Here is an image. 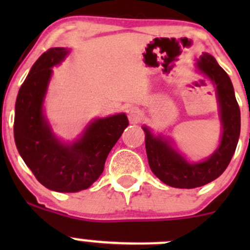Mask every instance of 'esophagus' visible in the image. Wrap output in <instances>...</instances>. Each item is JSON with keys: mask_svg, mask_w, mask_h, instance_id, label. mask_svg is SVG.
<instances>
[{"mask_svg": "<svg viewBox=\"0 0 250 250\" xmlns=\"http://www.w3.org/2000/svg\"><path fill=\"white\" fill-rule=\"evenodd\" d=\"M127 115L132 122H139L143 118V112L137 106H129L127 110Z\"/></svg>", "mask_w": 250, "mask_h": 250, "instance_id": "esophagus-1", "label": "esophagus"}]
</instances>
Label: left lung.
Wrapping results in <instances>:
<instances>
[{
  "label": "left lung",
  "mask_w": 250,
  "mask_h": 250,
  "mask_svg": "<svg viewBox=\"0 0 250 250\" xmlns=\"http://www.w3.org/2000/svg\"><path fill=\"white\" fill-rule=\"evenodd\" d=\"M197 66L216 85L223 123V137L218 150L204 162L188 163L170 147L167 140L153 137L147 128H143L151 170L161 181L178 188H200L220 176L236 151L241 132V111L229 75L209 54L201 57Z\"/></svg>",
  "instance_id": "left-lung-1"
}]
</instances>
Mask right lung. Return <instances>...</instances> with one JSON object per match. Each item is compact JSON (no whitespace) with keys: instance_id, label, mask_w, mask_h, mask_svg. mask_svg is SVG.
I'll use <instances>...</instances> for the list:
<instances>
[{"instance_id":"right-lung-1","label":"right lung","mask_w":250,"mask_h":250,"mask_svg":"<svg viewBox=\"0 0 250 250\" xmlns=\"http://www.w3.org/2000/svg\"><path fill=\"white\" fill-rule=\"evenodd\" d=\"M67 54L49 48L36 60L20 87L14 116V140L20 156L37 180L58 192L89 188L104 170L105 161L128 125L125 113L94 121L80 140L62 145L53 135L42 113L52 69Z\"/></svg>"}]
</instances>
